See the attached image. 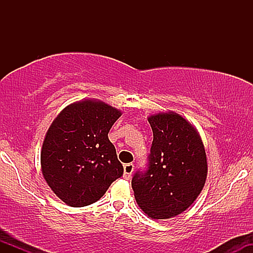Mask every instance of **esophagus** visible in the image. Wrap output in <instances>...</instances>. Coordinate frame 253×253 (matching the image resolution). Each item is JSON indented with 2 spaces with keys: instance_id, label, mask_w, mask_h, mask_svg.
Returning a JSON list of instances; mask_svg holds the SVG:
<instances>
[{
  "instance_id": "34e87169",
  "label": "esophagus",
  "mask_w": 253,
  "mask_h": 253,
  "mask_svg": "<svg viewBox=\"0 0 253 253\" xmlns=\"http://www.w3.org/2000/svg\"><path fill=\"white\" fill-rule=\"evenodd\" d=\"M133 170H134V165L132 163H128V164H125L124 165V177L125 178H130V176H132L133 173Z\"/></svg>"
}]
</instances>
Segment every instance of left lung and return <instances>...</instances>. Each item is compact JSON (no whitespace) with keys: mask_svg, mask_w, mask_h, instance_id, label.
<instances>
[{"mask_svg":"<svg viewBox=\"0 0 253 253\" xmlns=\"http://www.w3.org/2000/svg\"><path fill=\"white\" fill-rule=\"evenodd\" d=\"M147 120L153 132L149 170L133 176L132 188L147 216L167 220L188 210L200 195L207 156L195 126L178 113L159 112Z\"/></svg>","mask_w":253,"mask_h":253,"instance_id":"1","label":"left lung"}]
</instances>
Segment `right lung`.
Listing matches in <instances>:
<instances>
[{"label": "right lung", "instance_id": "obj_1", "mask_svg": "<svg viewBox=\"0 0 253 253\" xmlns=\"http://www.w3.org/2000/svg\"><path fill=\"white\" fill-rule=\"evenodd\" d=\"M121 110L96 98L69 104L51 124L43 139L40 164L51 190L71 207L98 201L123 176L108 132Z\"/></svg>", "mask_w": 253, "mask_h": 253}]
</instances>
